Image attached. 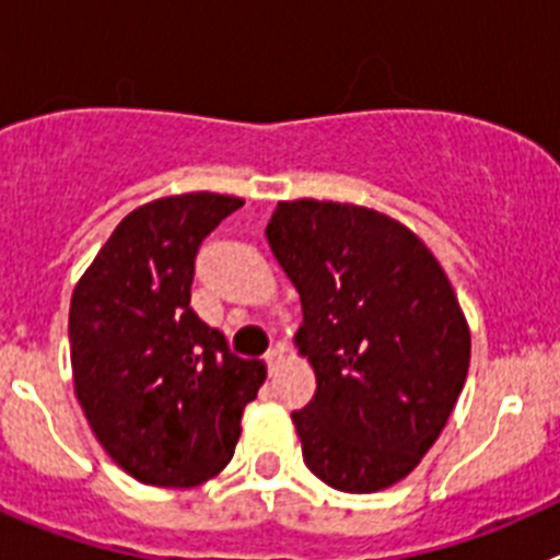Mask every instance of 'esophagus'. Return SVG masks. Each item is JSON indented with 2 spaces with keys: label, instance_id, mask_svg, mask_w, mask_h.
I'll list each match as a JSON object with an SVG mask.
<instances>
[{
  "label": "esophagus",
  "instance_id": "obj_1",
  "mask_svg": "<svg viewBox=\"0 0 560 560\" xmlns=\"http://www.w3.org/2000/svg\"><path fill=\"white\" fill-rule=\"evenodd\" d=\"M283 355H285L283 348H271L269 353H266L264 361H266V368H269V373H275V370L283 364Z\"/></svg>",
  "mask_w": 560,
  "mask_h": 560
}]
</instances>
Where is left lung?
Segmentation results:
<instances>
[{
    "instance_id": "left-lung-1",
    "label": "left lung",
    "mask_w": 560,
    "mask_h": 560,
    "mask_svg": "<svg viewBox=\"0 0 560 560\" xmlns=\"http://www.w3.org/2000/svg\"><path fill=\"white\" fill-rule=\"evenodd\" d=\"M294 283V341L316 393L291 415L325 485L375 493L434 446L463 393L471 334L427 244L389 215L336 201H280L266 226Z\"/></svg>"
}]
</instances>
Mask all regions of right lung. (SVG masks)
Here are the masks:
<instances>
[{"label":"right lung","mask_w":560,"mask_h":560,"mask_svg":"<svg viewBox=\"0 0 560 560\" xmlns=\"http://www.w3.org/2000/svg\"><path fill=\"white\" fill-rule=\"evenodd\" d=\"M235 196L185 192L137 207L69 305L75 395L108 457L145 485L192 488L235 454L264 361L230 353L190 308L196 255Z\"/></svg>","instance_id":"obj_1"}]
</instances>
